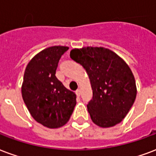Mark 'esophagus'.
Masks as SVG:
<instances>
[{"instance_id": "34e87169", "label": "esophagus", "mask_w": 156, "mask_h": 156, "mask_svg": "<svg viewBox=\"0 0 156 156\" xmlns=\"http://www.w3.org/2000/svg\"><path fill=\"white\" fill-rule=\"evenodd\" d=\"M76 94H77V96H80V95H81V89H77V90H76Z\"/></svg>"}]
</instances>
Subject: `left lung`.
I'll return each mask as SVG.
<instances>
[{
    "label": "left lung",
    "instance_id": "left-lung-1",
    "mask_svg": "<svg viewBox=\"0 0 156 156\" xmlns=\"http://www.w3.org/2000/svg\"><path fill=\"white\" fill-rule=\"evenodd\" d=\"M70 57L88 74L92 99L87 105L92 122L101 128L120 123L136 99V87L130 68L115 52L104 47H83Z\"/></svg>",
    "mask_w": 156,
    "mask_h": 156
}]
</instances>
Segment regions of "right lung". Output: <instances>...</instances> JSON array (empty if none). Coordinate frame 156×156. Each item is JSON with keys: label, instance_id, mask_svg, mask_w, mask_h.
Listing matches in <instances>:
<instances>
[{"label": "right lung", "instance_id": "obj_1", "mask_svg": "<svg viewBox=\"0 0 156 156\" xmlns=\"http://www.w3.org/2000/svg\"><path fill=\"white\" fill-rule=\"evenodd\" d=\"M69 50L55 46L36 55L26 67L22 97L31 115L49 128L62 127L69 120L76 105V95L56 78L59 59Z\"/></svg>", "mask_w": 156, "mask_h": 156}]
</instances>
